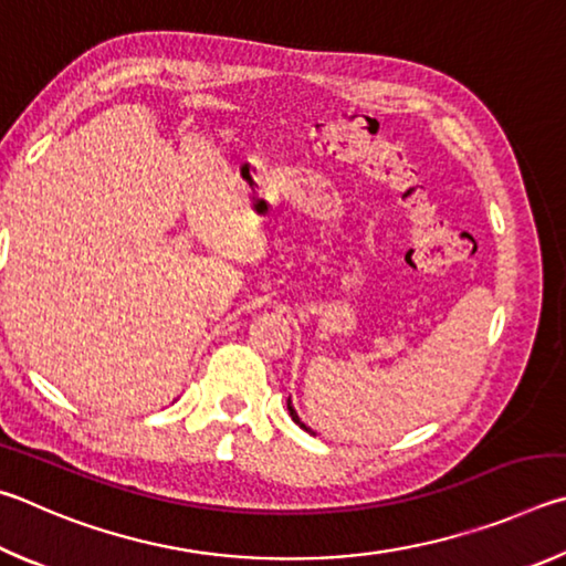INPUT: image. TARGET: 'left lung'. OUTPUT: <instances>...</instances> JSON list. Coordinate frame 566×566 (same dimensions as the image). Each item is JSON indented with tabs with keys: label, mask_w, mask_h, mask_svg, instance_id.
<instances>
[{
	"label": "left lung",
	"mask_w": 566,
	"mask_h": 566,
	"mask_svg": "<svg viewBox=\"0 0 566 566\" xmlns=\"http://www.w3.org/2000/svg\"><path fill=\"white\" fill-rule=\"evenodd\" d=\"M289 412H291V418H293V422L295 424H298V428H303L305 432H311V434H315L311 428H308V424H305L301 418H298V412H295V408H293V402H291V398H289Z\"/></svg>",
	"instance_id": "left-lung-1"
}]
</instances>
